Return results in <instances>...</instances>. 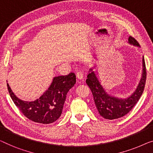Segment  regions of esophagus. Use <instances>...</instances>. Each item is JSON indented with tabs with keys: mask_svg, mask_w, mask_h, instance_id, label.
Wrapping results in <instances>:
<instances>
[{
	"mask_svg": "<svg viewBox=\"0 0 153 153\" xmlns=\"http://www.w3.org/2000/svg\"><path fill=\"white\" fill-rule=\"evenodd\" d=\"M76 76V79H78V80H83V74L81 72H77Z\"/></svg>",
	"mask_w": 153,
	"mask_h": 153,
	"instance_id": "obj_1",
	"label": "esophagus"
}]
</instances>
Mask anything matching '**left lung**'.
<instances>
[{
    "label": "left lung",
    "mask_w": 153,
    "mask_h": 153,
    "mask_svg": "<svg viewBox=\"0 0 153 153\" xmlns=\"http://www.w3.org/2000/svg\"><path fill=\"white\" fill-rule=\"evenodd\" d=\"M128 43L139 47L138 42L132 36L128 38ZM142 61L143 72L140 82L133 94L126 99H119L108 94L101 85L96 73L93 71L92 68L90 69L86 83L91 90L95 105L99 114L104 119L112 120L122 117L127 114L136 105L144 90L146 79V69L143 56Z\"/></svg>",
    "instance_id": "left-lung-1"
}]
</instances>
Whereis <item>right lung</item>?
<instances>
[{"instance_id":"add662e5","label":"right lung","mask_w":153,"mask_h":153,"mask_svg":"<svg viewBox=\"0 0 153 153\" xmlns=\"http://www.w3.org/2000/svg\"><path fill=\"white\" fill-rule=\"evenodd\" d=\"M75 83L74 73L54 77L48 90L39 99L30 102L18 98L8 83L7 85L12 101L23 115L36 123L49 124L60 117L67 93Z\"/></svg>"}]
</instances>
